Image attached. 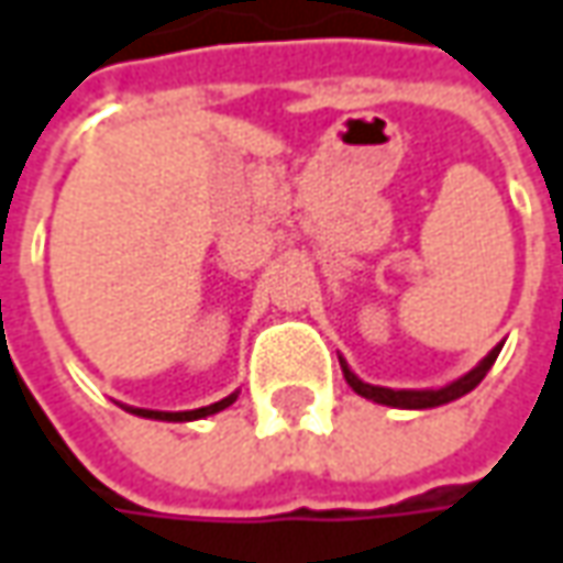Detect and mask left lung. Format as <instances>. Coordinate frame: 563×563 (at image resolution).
I'll list each match as a JSON object with an SVG mask.
<instances>
[{
    "mask_svg": "<svg viewBox=\"0 0 563 563\" xmlns=\"http://www.w3.org/2000/svg\"><path fill=\"white\" fill-rule=\"evenodd\" d=\"M498 352H501V342L495 345L486 358L476 364L474 371H467L464 377H457L455 383H445V386H439V389H389V386H374V383H364V379L345 364V358H340V364L345 383H349L361 398H371V401L389 405V408H411V411H420V408L449 405V401H455V398L467 396L471 389H476V386L483 383V377L489 374V367H493L495 358H498Z\"/></svg>",
    "mask_w": 563,
    "mask_h": 563,
    "instance_id": "1",
    "label": "left lung"
}]
</instances>
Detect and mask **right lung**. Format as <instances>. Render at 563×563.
Listing matches in <instances>:
<instances>
[{
    "instance_id": "obj_1",
    "label": "right lung",
    "mask_w": 563,
    "mask_h": 563,
    "mask_svg": "<svg viewBox=\"0 0 563 563\" xmlns=\"http://www.w3.org/2000/svg\"><path fill=\"white\" fill-rule=\"evenodd\" d=\"M236 396L240 393H230L227 398H221V401H214V405H205V408H196V411H148V408H126L130 415L136 417H148V420H170V423H186V420H199V417H211L218 415V411H223V408H230L233 401H236Z\"/></svg>"
}]
</instances>
